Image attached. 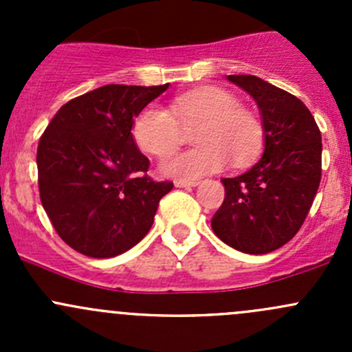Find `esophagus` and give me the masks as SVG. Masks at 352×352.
<instances>
[{"mask_svg":"<svg viewBox=\"0 0 352 352\" xmlns=\"http://www.w3.org/2000/svg\"><path fill=\"white\" fill-rule=\"evenodd\" d=\"M199 182L197 180H194V182H186V180H175V187H179V189H184V187H197Z\"/></svg>","mask_w":352,"mask_h":352,"instance_id":"34e87169","label":"esophagus"}]
</instances>
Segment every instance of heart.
<instances>
[{
    "instance_id": "b5f03b06",
    "label": "heart",
    "mask_w": 352,
    "mask_h": 352,
    "mask_svg": "<svg viewBox=\"0 0 352 352\" xmlns=\"http://www.w3.org/2000/svg\"><path fill=\"white\" fill-rule=\"evenodd\" d=\"M196 125L195 142L199 148L169 155L182 140L183 129ZM133 136L144 153L169 155L160 162L163 175L194 182L219 172L228 158L233 165L250 162L261 150L264 129L254 113L240 107L235 95L206 87L177 97L170 110L148 105L134 120Z\"/></svg>"
}]
</instances>
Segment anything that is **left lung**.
<instances>
[{
    "mask_svg": "<svg viewBox=\"0 0 352 352\" xmlns=\"http://www.w3.org/2000/svg\"><path fill=\"white\" fill-rule=\"evenodd\" d=\"M226 80L257 104L264 151L242 175L223 179L225 201L211 219L219 240L243 254H269L303 225L322 177V136L307 105L252 74Z\"/></svg>",
    "mask_w": 352,
    "mask_h": 352,
    "instance_id": "left-lung-1",
    "label": "left lung"
}]
</instances>
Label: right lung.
I'll use <instances>...</instances> for the list:
<instances>
[{
  "label": "right lung",
  "instance_id": "obj_1",
  "mask_svg": "<svg viewBox=\"0 0 352 352\" xmlns=\"http://www.w3.org/2000/svg\"><path fill=\"white\" fill-rule=\"evenodd\" d=\"M105 85L56 112L37 148L38 192L52 226L80 254L109 258L150 232L172 182L144 175L150 160L133 136L134 117L166 91Z\"/></svg>",
  "mask_w": 352,
  "mask_h": 352
}]
</instances>
